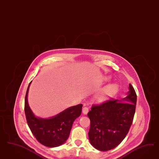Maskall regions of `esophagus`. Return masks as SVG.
<instances>
[{
  "label": "esophagus",
  "instance_id": "obj_1",
  "mask_svg": "<svg viewBox=\"0 0 159 159\" xmlns=\"http://www.w3.org/2000/svg\"><path fill=\"white\" fill-rule=\"evenodd\" d=\"M89 111V108L87 107V106H84V107L83 108V110H82V111H83V113L84 114H87V113H88V112Z\"/></svg>",
  "mask_w": 159,
  "mask_h": 159
}]
</instances>
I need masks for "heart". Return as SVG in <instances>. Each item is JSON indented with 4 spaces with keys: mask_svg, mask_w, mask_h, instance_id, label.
<instances>
[{
    "mask_svg": "<svg viewBox=\"0 0 159 159\" xmlns=\"http://www.w3.org/2000/svg\"><path fill=\"white\" fill-rule=\"evenodd\" d=\"M118 90V86L116 84H111L104 88L101 92L97 95V101L101 102L107 100L111 97L114 96Z\"/></svg>",
    "mask_w": 159,
    "mask_h": 159,
    "instance_id": "b5f03b06",
    "label": "heart"
}]
</instances>
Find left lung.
Here are the masks:
<instances>
[{
    "instance_id": "left-lung-1",
    "label": "left lung",
    "mask_w": 159,
    "mask_h": 159,
    "mask_svg": "<svg viewBox=\"0 0 159 159\" xmlns=\"http://www.w3.org/2000/svg\"><path fill=\"white\" fill-rule=\"evenodd\" d=\"M136 100L135 89L129 84L128 96L122 100L111 98L92 106L87 116L90 120L89 137L93 146L107 151L120 144L132 124Z\"/></svg>"
}]
</instances>
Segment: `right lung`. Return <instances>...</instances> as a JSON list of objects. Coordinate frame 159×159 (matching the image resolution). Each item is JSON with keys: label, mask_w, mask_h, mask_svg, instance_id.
<instances>
[{"label": "right lung", "mask_w": 159, "mask_h": 159, "mask_svg": "<svg viewBox=\"0 0 159 159\" xmlns=\"http://www.w3.org/2000/svg\"><path fill=\"white\" fill-rule=\"evenodd\" d=\"M31 82L26 92L24 103L25 115L29 128L40 143L50 148L59 146L68 138L74 120L82 113L83 105L71 107L51 118H38L34 116L27 101Z\"/></svg>", "instance_id": "obj_1"}]
</instances>
